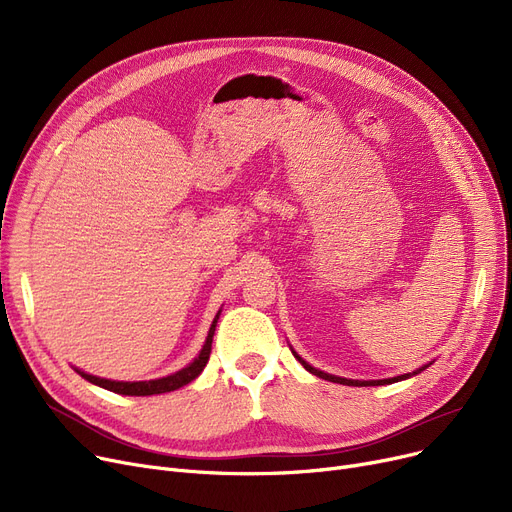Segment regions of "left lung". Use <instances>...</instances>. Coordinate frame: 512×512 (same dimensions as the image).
<instances>
[{"label": "left lung", "instance_id": "8db88e82", "mask_svg": "<svg viewBox=\"0 0 512 512\" xmlns=\"http://www.w3.org/2000/svg\"><path fill=\"white\" fill-rule=\"evenodd\" d=\"M292 355L297 357L299 361H301V365L307 369V371H311L313 375H317V378H324V380H328V382H336V384H344V386H384V384H394V382H400V380H407V378H411V375H415V373H421L425 367H429V365H425V367H421V369H417V371H413V373H405V375H396V378H388V380H369V382H361V380H346V378H338V375H332V373H326V371H319V369H315V367H311L307 361H303L297 353L292 351Z\"/></svg>", "mask_w": 512, "mask_h": 512}]
</instances>
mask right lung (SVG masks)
<instances>
[{
  "label": "right lung",
  "instance_id": "obj_1",
  "mask_svg": "<svg viewBox=\"0 0 512 512\" xmlns=\"http://www.w3.org/2000/svg\"><path fill=\"white\" fill-rule=\"evenodd\" d=\"M220 319V311L218 315H215L213 324L207 332V338H205V344L201 348V353L195 357L193 363H188L186 367H182L180 371L172 373V375H166V378H159V380H149V382H116V380H105V378H97V375H91V373H85L76 369L83 378L99 388H105L110 392H116V394H126V396H151V394H164V392H172V390H178L182 386H186L188 382H193L195 378H199V373L205 369L207 361H209V353H211V342H213V334H215V324H218Z\"/></svg>",
  "mask_w": 512,
  "mask_h": 512
}]
</instances>
